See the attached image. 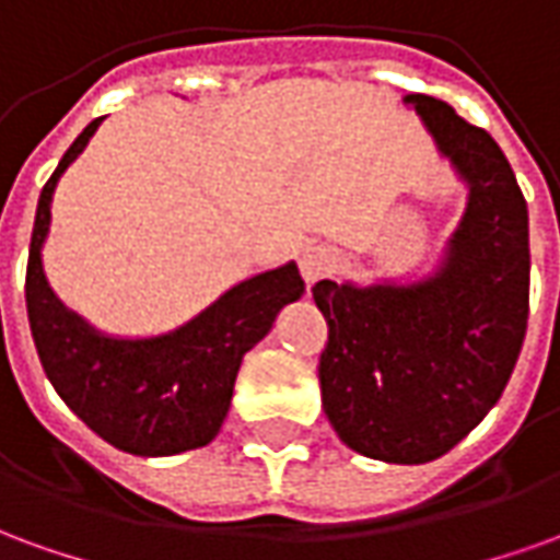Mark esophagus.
Listing matches in <instances>:
<instances>
[{
    "label": "esophagus",
    "instance_id": "obj_1",
    "mask_svg": "<svg viewBox=\"0 0 560 560\" xmlns=\"http://www.w3.org/2000/svg\"><path fill=\"white\" fill-rule=\"evenodd\" d=\"M336 267H339V252L332 245H308L300 257V272L308 284L327 279Z\"/></svg>",
    "mask_w": 560,
    "mask_h": 560
}]
</instances>
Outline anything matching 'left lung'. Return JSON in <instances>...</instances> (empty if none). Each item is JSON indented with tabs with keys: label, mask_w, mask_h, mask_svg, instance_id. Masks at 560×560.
Returning <instances> with one entry per match:
<instances>
[{
	"label": "left lung",
	"mask_w": 560,
	"mask_h": 560,
	"mask_svg": "<svg viewBox=\"0 0 560 560\" xmlns=\"http://www.w3.org/2000/svg\"><path fill=\"white\" fill-rule=\"evenodd\" d=\"M468 185V207L432 276L317 281L329 327L324 413L353 453L389 465L444 456L501 399L528 329V203L489 131L446 102L405 95Z\"/></svg>",
	"instance_id": "1"
}]
</instances>
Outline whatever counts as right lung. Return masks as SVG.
Segmentation results:
<instances>
[{
    "mask_svg": "<svg viewBox=\"0 0 560 560\" xmlns=\"http://www.w3.org/2000/svg\"><path fill=\"white\" fill-rule=\"evenodd\" d=\"M102 119L68 147L38 197L26 264V312L44 375L92 432L131 456H176L219 434L243 357L305 291L296 264L233 284L183 327L152 339L104 336L62 305L42 267L59 176L86 149Z\"/></svg>",
    "mask_w": 560,
    "mask_h": 560,
    "instance_id": "right-lung-1",
    "label": "right lung"
}]
</instances>
